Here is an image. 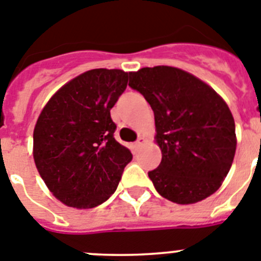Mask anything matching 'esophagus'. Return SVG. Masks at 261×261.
Returning <instances> with one entry per match:
<instances>
[{
  "label": "esophagus",
  "instance_id": "obj_1",
  "mask_svg": "<svg viewBox=\"0 0 261 261\" xmlns=\"http://www.w3.org/2000/svg\"><path fill=\"white\" fill-rule=\"evenodd\" d=\"M145 140L143 139V138H139V139L136 140L135 142V149H139L140 147H143V144H144Z\"/></svg>",
  "mask_w": 261,
  "mask_h": 261
}]
</instances>
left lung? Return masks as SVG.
Returning <instances> with one entry per match:
<instances>
[{"label":"left lung","mask_w":261,"mask_h":261,"mask_svg":"<svg viewBox=\"0 0 261 261\" xmlns=\"http://www.w3.org/2000/svg\"><path fill=\"white\" fill-rule=\"evenodd\" d=\"M128 86L154 113L156 143L163 159L148 171L163 198L194 204L217 191L233 164L236 123L213 88L177 67H143Z\"/></svg>","instance_id":"1"}]
</instances>
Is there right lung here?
<instances>
[{"instance_id": "obj_1", "label": "right lung", "mask_w": 261, "mask_h": 261, "mask_svg": "<svg viewBox=\"0 0 261 261\" xmlns=\"http://www.w3.org/2000/svg\"><path fill=\"white\" fill-rule=\"evenodd\" d=\"M130 72L93 69L51 96L34 130L39 174L60 201L93 208L114 194L130 149L114 139L110 109L126 90Z\"/></svg>"}]
</instances>
